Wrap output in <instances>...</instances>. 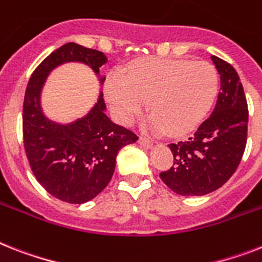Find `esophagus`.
<instances>
[{"label":"esophagus","mask_w":262,"mask_h":262,"mask_svg":"<svg viewBox=\"0 0 262 262\" xmlns=\"http://www.w3.org/2000/svg\"><path fill=\"white\" fill-rule=\"evenodd\" d=\"M138 144H140L141 146H144V148H146V149H148V148H152V145H153V142L145 137L138 138Z\"/></svg>","instance_id":"obj_1"}]
</instances>
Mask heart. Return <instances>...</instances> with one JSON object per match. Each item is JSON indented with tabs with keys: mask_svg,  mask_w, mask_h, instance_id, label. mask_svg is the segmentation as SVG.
I'll list each match as a JSON object with an SVG mask.
<instances>
[{
	"mask_svg": "<svg viewBox=\"0 0 262 262\" xmlns=\"http://www.w3.org/2000/svg\"><path fill=\"white\" fill-rule=\"evenodd\" d=\"M220 89L211 63L149 59L106 79L105 95L118 120L132 124L149 102L148 126L155 132L184 135L201 124Z\"/></svg>",
	"mask_w": 262,
	"mask_h": 262,
	"instance_id": "1",
	"label": "heart"
}]
</instances>
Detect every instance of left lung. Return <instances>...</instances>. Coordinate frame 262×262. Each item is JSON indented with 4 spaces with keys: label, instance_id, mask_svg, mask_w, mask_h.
<instances>
[{
    "label": "left lung",
    "instance_id": "obj_1",
    "mask_svg": "<svg viewBox=\"0 0 262 262\" xmlns=\"http://www.w3.org/2000/svg\"><path fill=\"white\" fill-rule=\"evenodd\" d=\"M221 75V91L211 116L187 141L169 144L173 165L161 180L179 195H206L230 179L244 156L248 138V102L234 67L211 56Z\"/></svg>",
    "mask_w": 262,
    "mask_h": 262
}]
</instances>
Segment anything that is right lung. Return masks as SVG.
Returning a JSON list of instances; mask_svg holds the SVG:
<instances>
[{"label": "right lung", "mask_w": 262, "mask_h": 262, "mask_svg": "<svg viewBox=\"0 0 262 262\" xmlns=\"http://www.w3.org/2000/svg\"><path fill=\"white\" fill-rule=\"evenodd\" d=\"M66 61H83L98 74L106 57L103 52L75 42H67L48 55L28 82L23 136L28 161L37 182L52 196L80 205L109 184L118 150L138 137L109 120L102 95L84 118L71 125L54 124L42 116L39 103L42 83L51 70Z\"/></svg>", "instance_id": "right-lung-1"}]
</instances>
